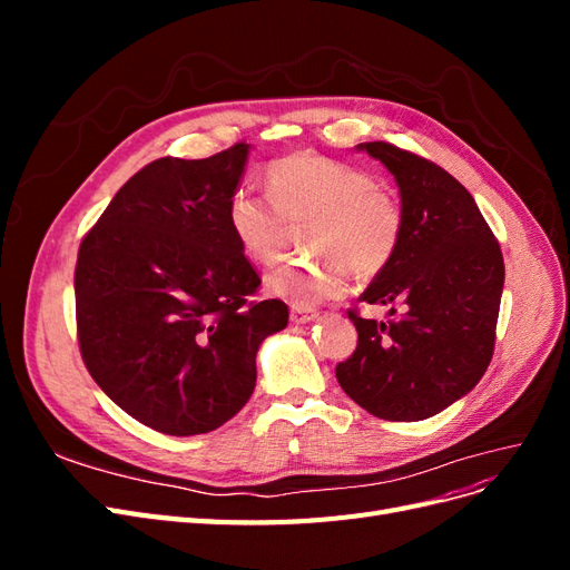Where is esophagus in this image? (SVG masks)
I'll use <instances>...</instances> for the list:
<instances>
[{
	"label": "esophagus",
	"mask_w": 570,
	"mask_h": 570,
	"mask_svg": "<svg viewBox=\"0 0 570 570\" xmlns=\"http://www.w3.org/2000/svg\"><path fill=\"white\" fill-rule=\"evenodd\" d=\"M318 318V312L312 306H292L289 308V321L297 323V325H304V323H312Z\"/></svg>",
	"instance_id": "1"
}]
</instances>
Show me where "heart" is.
Segmentation results:
<instances>
[{"label": "heart", "instance_id": "1", "mask_svg": "<svg viewBox=\"0 0 570 570\" xmlns=\"http://www.w3.org/2000/svg\"><path fill=\"white\" fill-rule=\"evenodd\" d=\"M271 197L239 189L228 204L233 237L254 262L271 264L304 228L316 264H281L266 275V289L292 306H312L344 295L350 271L358 278L381 273L400 247L402 206L366 170L297 151L266 170Z\"/></svg>", "mask_w": 570, "mask_h": 570}]
</instances>
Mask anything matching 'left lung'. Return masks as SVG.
Listing matches in <instances>:
<instances>
[{
    "label": "left lung",
    "instance_id": "1",
    "mask_svg": "<svg viewBox=\"0 0 570 570\" xmlns=\"http://www.w3.org/2000/svg\"><path fill=\"white\" fill-rule=\"evenodd\" d=\"M394 176L402 237L361 302L390 321L350 312L358 342L337 364L340 387L385 421H423L469 394L488 371L504 289V258L475 199L438 164L387 142L356 145Z\"/></svg>",
    "mask_w": 570,
    "mask_h": 570
}]
</instances>
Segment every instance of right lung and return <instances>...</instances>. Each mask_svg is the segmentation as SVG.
Instances as JSON below:
<instances>
[{
    "label": "right lung",
    "instance_id": "obj_1",
    "mask_svg": "<svg viewBox=\"0 0 570 570\" xmlns=\"http://www.w3.org/2000/svg\"><path fill=\"white\" fill-rule=\"evenodd\" d=\"M252 145L164 157L118 189L85 235L76 318L85 366L128 416L164 435L230 421L256 385V352L287 325L228 226Z\"/></svg>",
    "mask_w": 570,
    "mask_h": 570
}]
</instances>
